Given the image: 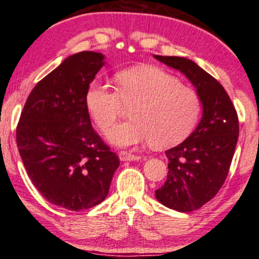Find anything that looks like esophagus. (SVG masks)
Instances as JSON below:
<instances>
[{"label":"esophagus","instance_id":"obj_1","mask_svg":"<svg viewBox=\"0 0 259 259\" xmlns=\"http://www.w3.org/2000/svg\"><path fill=\"white\" fill-rule=\"evenodd\" d=\"M118 157H120L121 161H138V160H141V156H139V155L127 153V151H120V153H118Z\"/></svg>","mask_w":259,"mask_h":259}]
</instances>
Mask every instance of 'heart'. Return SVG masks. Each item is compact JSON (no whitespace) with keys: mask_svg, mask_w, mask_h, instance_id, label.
I'll use <instances>...</instances> for the list:
<instances>
[{"mask_svg":"<svg viewBox=\"0 0 259 259\" xmlns=\"http://www.w3.org/2000/svg\"><path fill=\"white\" fill-rule=\"evenodd\" d=\"M116 91L99 82L87 88L84 103L97 127L106 132L116 123L123 106L132 120L114 127L108 139L117 147L151 142L167 148L184 141L195 128L201 100L191 87L153 65L130 68L115 75Z\"/></svg>","mask_w":259,"mask_h":259,"instance_id":"1","label":"heart"}]
</instances>
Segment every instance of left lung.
Wrapping results in <instances>:
<instances>
[{
  "label": "left lung",
  "mask_w": 259,
  "mask_h": 259,
  "mask_svg": "<svg viewBox=\"0 0 259 259\" xmlns=\"http://www.w3.org/2000/svg\"><path fill=\"white\" fill-rule=\"evenodd\" d=\"M154 57L183 72L202 104L196 130L165 151L168 173L155 195L168 208L195 211L213 199L226 182L239 137L238 112L224 87L197 64L182 57Z\"/></svg>",
  "instance_id": "8db88e82"
}]
</instances>
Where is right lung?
<instances>
[{
    "label": "right lung",
    "instance_id": "right-lung-1",
    "mask_svg": "<svg viewBox=\"0 0 259 259\" xmlns=\"http://www.w3.org/2000/svg\"><path fill=\"white\" fill-rule=\"evenodd\" d=\"M104 56L66 58L33 87L17 126V145L32 184L47 201L81 211L104 201L120 160L93 130L84 103Z\"/></svg>",
    "mask_w": 259,
    "mask_h": 259
}]
</instances>
